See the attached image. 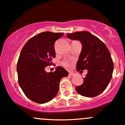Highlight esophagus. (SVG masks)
I'll return each mask as SVG.
<instances>
[{"label": "esophagus", "instance_id": "obj_1", "mask_svg": "<svg viewBox=\"0 0 125 125\" xmlns=\"http://www.w3.org/2000/svg\"><path fill=\"white\" fill-rule=\"evenodd\" d=\"M73 75H74L73 73H69V76H73Z\"/></svg>", "mask_w": 125, "mask_h": 125}]
</instances>
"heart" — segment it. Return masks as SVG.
I'll list each match as a JSON object with an SVG mask.
<instances>
[{
	"label": "heart",
	"mask_w": 125,
	"mask_h": 125,
	"mask_svg": "<svg viewBox=\"0 0 125 125\" xmlns=\"http://www.w3.org/2000/svg\"><path fill=\"white\" fill-rule=\"evenodd\" d=\"M61 64H62V65L64 67H65V68H70V67H71V65H70V63L68 62V61H62Z\"/></svg>",
	"instance_id": "heart-1"
}]
</instances>
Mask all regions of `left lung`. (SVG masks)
<instances>
[{"instance_id": "obj_1", "label": "left lung", "mask_w": 125, "mask_h": 125, "mask_svg": "<svg viewBox=\"0 0 125 125\" xmlns=\"http://www.w3.org/2000/svg\"><path fill=\"white\" fill-rule=\"evenodd\" d=\"M67 37L81 42L82 49L76 68L78 72L88 70L83 83L75 89L86 97L100 95L109 84L113 72V62L109 50L100 39L88 31L67 33Z\"/></svg>"}]
</instances>
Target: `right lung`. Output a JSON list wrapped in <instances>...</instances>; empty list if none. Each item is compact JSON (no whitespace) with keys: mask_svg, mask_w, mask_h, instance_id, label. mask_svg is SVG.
Here are the masks:
<instances>
[{"mask_svg":"<svg viewBox=\"0 0 125 125\" xmlns=\"http://www.w3.org/2000/svg\"><path fill=\"white\" fill-rule=\"evenodd\" d=\"M63 34L39 33L27 42L20 53L17 66L18 83L27 97L36 103L52 100L58 92L61 79L68 75L60 66L53 73L45 70L52 64V59L55 57L54 43Z\"/></svg>","mask_w":125,"mask_h":125,"instance_id":"right-lung-1","label":"right lung"}]
</instances>
